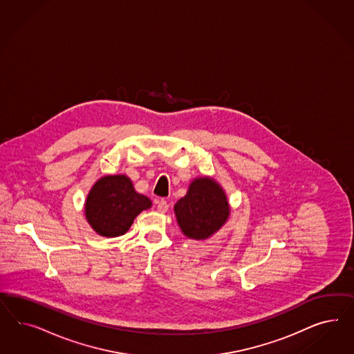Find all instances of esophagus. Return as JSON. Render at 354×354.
Masks as SVG:
<instances>
[{"mask_svg": "<svg viewBox=\"0 0 354 354\" xmlns=\"http://www.w3.org/2000/svg\"><path fill=\"white\" fill-rule=\"evenodd\" d=\"M169 206H170V205L167 204V201H165V200H160V201L157 203V209H158V212H161V213H166V212L169 210Z\"/></svg>", "mask_w": 354, "mask_h": 354, "instance_id": "1", "label": "esophagus"}]
</instances>
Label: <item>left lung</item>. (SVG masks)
<instances>
[{"mask_svg": "<svg viewBox=\"0 0 354 354\" xmlns=\"http://www.w3.org/2000/svg\"><path fill=\"white\" fill-rule=\"evenodd\" d=\"M230 212L225 189L212 176L194 178L187 194L174 206L183 235L196 241L215 235L225 225Z\"/></svg>", "mask_w": 354, "mask_h": 354, "instance_id": "left-lung-1", "label": "left lung"}]
</instances>
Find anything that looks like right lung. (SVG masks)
I'll return each mask as SVG.
<instances>
[{
  "instance_id": "obj_1",
  "label": "right lung",
  "mask_w": 354,
  "mask_h": 354,
  "mask_svg": "<svg viewBox=\"0 0 354 354\" xmlns=\"http://www.w3.org/2000/svg\"><path fill=\"white\" fill-rule=\"evenodd\" d=\"M151 207L147 196L135 191L127 175H105L86 194L84 214L93 231L104 237L124 235L135 218Z\"/></svg>"
}]
</instances>
